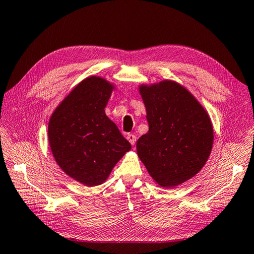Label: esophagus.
Instances as JSON below:
<instances>
[{"label":"esophagus","instance_id":"34e87169","mask_svg":"<svg viewBox=\"0 0 254 254\" xmlns=\"http://www.w3.org/2000/svg\"><path fill=\"white\" fill-rule=\"evenodd\" d=\"M127 140L129 141V144H131V145H134L135 141H136V136H135V135H133V134H127Z\"/></svg>","mask_w":254,"mask_h":254}]
</instances>
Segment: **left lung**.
<instances>
[{
    "mask_svg": "<svg viewBox=\"0 0 254 254\" xmlns=\"http://www.w3.org/2000/svg\"><path fill=\"white\" fill-rule=\"evenodd\" d=\"M138 90L149 126L136 143L138 158L159 186H179L208 161L214 138L210 117L175 81L140 84Z\"/></svg>",
    "mask_w": 254,
    "mask_h": 254,
    "instance_id": "left-lung-1",
    "label": "left lung"
}]
</instances>
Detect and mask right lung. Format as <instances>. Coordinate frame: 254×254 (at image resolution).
I'll list each match as a JSON object with an SVG mask.
<instances>
[{
	"instance_id": "add662e5",
	"label": "right lung",
	"mask_w": 254,
	"mask_h": 254,
	"mask_svg": "<svg viewBox=\"0 0 254 254\" xmlns=\"http://www.w3.org/2000/svg\"><path fill=\"white\" fill-rule=\"evenodd\" d=\"M115 85L100 76L81 81L57 106L49 121V143L60 168L85 186L103 184L131 149L105 114Z\"/></svg>"
}]
</instances>
